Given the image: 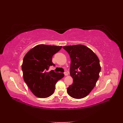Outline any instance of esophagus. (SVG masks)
<instances>
[{
	"label": "esophagus",
	"instance_id": "34e87169",
	"mask_svg": "<svg viewBox=\"0 0 123 123\" xmlns=\"http://www.w3.org/2000/svg\"><path fill=\"white\" fill-rule=\"evenodd\" d=\"M64 75H65V76H67L68 75V73L67 72H65L64 73Z\"/></svg>",
	"mask_w": 123,
	"mask_h": 123
}]
</instances>
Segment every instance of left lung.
<instances>
[{
    "mask_svg": "<svg viewBox=\"0 0 123 123\" xmlns=\"http://www.w3.org/2000/svg\"><path fill=\"white\" fill-rule=\"evenodd\" d=\"M71 58L70 75L73 83L67 88L72 98L80 99L94 88L100 71L99 59L90 49L82 44L63 47Z\"/></svg>",
    "mask_w": 123,
    "mask_h": 123,
    "instance_id": "obj_1",
    "label": "left lung"
}]
</instances>
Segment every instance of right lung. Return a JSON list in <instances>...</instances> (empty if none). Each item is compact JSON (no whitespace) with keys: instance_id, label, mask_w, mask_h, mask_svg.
Returning <instances> with one entry per match:
<instances>
[{"instance_id":"1","label":"right lung","mask_w":123,"mask_h":123,"mask_svg":"<svg viewBox=\"0 0 123 123\" xmlns=\"http://www.w3.org/2000/svg\"><path fill=\"white\" fill-rule=\"evenodd\" d=\"M62 46L39 44L25 54L22 65L24 80L32 92L39 98H46L52 94L57 81L64 76L62 73L49 71L54 54Z\"/></svg>"}]
</instances>
